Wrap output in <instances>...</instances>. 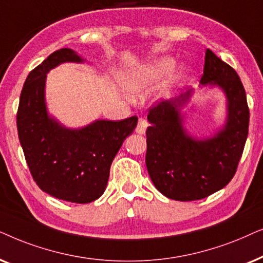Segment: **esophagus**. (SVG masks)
<instances>
[{"label": "esophagus", "mask_w": 263, "mask_h": 263, "mask_svg": "<svg viewBox=\"0 0 263 263\" xmlns=\"http://www.w3.org/2000/svg\"><path fill=\"white\" fill-rule=\"evenodd\" d=\"M146 126H148V121H146L145 118H139L137 127H136V132L139 135H144Z\"/></svg>", "instance_id": "1"}]
</instances>
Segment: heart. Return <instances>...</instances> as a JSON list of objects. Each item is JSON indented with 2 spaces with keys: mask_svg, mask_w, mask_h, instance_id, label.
Masks as SVG:
<instances>
[{
  "mask_svg": "<svg viewBox=\"0 0 263 263\" xmlns=\"http://www.w3.org/2000/svg\"><path fill=\"white\" fill-rule=\"evenodd\" d=\"M170 68L171 61L162 59L134 72H128L124 77L125 89L134 93L145 92L152 89Z\"/></svg>",
  "mask_w": 263,
  "mask_h": 263,
  "instance_id": "b5f03b06",
  "label": "heart"
}]
</instances>
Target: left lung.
<instances>
[{"label": "left lung", "instance_id": "left-lung-1", "mask_svg": "<svg viewBox=\"0 0 263 263\" xmlns=\"http://www.w3.org/2000/svg\"><path fill=\"white\" fill-rule=\"evenodd\" d=\"M201 84L219 85L227 97V121L215 137L197 141L187 136L178 107L187 91L174 101L149 108L145 163L154 185L176 201H196L221 190L236 174L249 128L246 90L237 72L207 49Z\"/></svg>", "mask_w": 263, "mask_h": 263}]
</instances>
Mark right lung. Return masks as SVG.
<instances>
[{
    "label": "right lung",
    "instance_id": "right-lung-1",
    "mask_svg": "<svg viewBox=\"0 0 263 263\" xmlns=\"http://www.w3.org/2000/svg\"><path fill=\"white\" fill-rule=\"evenodd\" d=\"M82 61L68 48L49 55L27 76L16 113L19 141L33 180L42 191L73 203H90L102 196L110 164L138 120H97L68 129L48 117L44 85L49 69L62 62Z\"/></svg>",
    "mask_w": 263,
    "mask_h": 263
}]
</instances>
